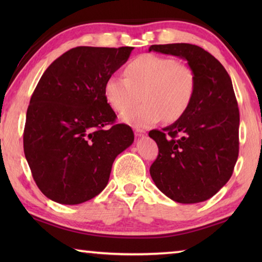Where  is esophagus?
<instances>
[{
  "mask_svg": "<svg viewBox=\"0 0 262 262\" xmlns=\"http://www.w3.org/2000/svg\"><path fill=\"white\" fill-rule=\"evenodd\" d=\"M134 133H135L136 137H144L145 136V132H143L142 129H139V128H136Z\"/></svg>",
  "mask_w": 262,
  "mask_h": 262,
  "instance_id": "obj_1",
  "label": "esophagus"
}]
</instances>
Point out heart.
Segmentation results:
<instances>
[{"label":"heart","mask_w":262,"mask_h":262,"mask_svg":"<svg viewBox=\"0 0 262 262\" xmlns=\"http://www.w3.org/2000/svg\"><path fill=\"white\" fill-rule=\"evenodd\" d=\"M125 76L107 78L105 97L114 111L123 112L142 94L145 103L121 115L123 122L139 128L151 127L163 119L178 120L192 104L196 88V77L188 64L155 54L132 60Z\"/></svg>","instance_id":"b5f03b06"}]
</instances>
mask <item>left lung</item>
<instances>
[{
	"label": "left lung",
	"mask_w": 262,
	"mask_h": 262,
	"mask_svg": "<svg viewBox=\"0 0 262 262\" xmlns=\"http://www.w3.org/2000/svg\"><path fill=\"white\" fill-rule=\"evenodd\" d=\"M151 51L187 61L196 88L183 117L149 133L159 150L150 176L171 200L206 201L231 178L238 158L239 110L231 78L219 60L196 45H152Z\"/></svg>",
	"instance_id": "obj_1"
}]
</instances>
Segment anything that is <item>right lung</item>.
Instances as JSON below:
<instances>
[{"label":"right lung","instance_id":"1","mask_svg":"<svg viewBox=\"0 0 262 262\" xmlns=\"http://www.w3.org/2000/svg\"><path fill=\"white\" fill-rule=\"evenodd\" d=\"M133 50L75 47L42 74L26 112L23 141L35 184L52 201L79 205L98 195L115 157L134 142L129 126L114 123L104 91Z\"/></svg>","mask_w":262,"mask_h":262}]
</instances>
